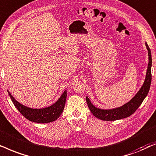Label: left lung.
<instances>
[{
    "mask_svg": "<svg viewBox=\"0 0 156 156\" xmlns=\"http://www.w3.org/2000/svg\"><path fill=\"white\" fill-rule=\"evenodd\" d=\"M146 45L148 50V69L146 76V79L143 83V86L141 87L140 90L136 95L130 100L129 102L126 103L122 106L113 109L103 110L100 109L95 107L91 103L90 99L88 97L86 98L87 104L88 105L89 109L93 115L99 119L102 120H116L129 117L138 108V107L141 105V103L147 96L150 90L151 83V66H152V58H151V49L146 43Z\"/></svg>",
    "mask_w": 156,
    "mask_h": 156,
    "instance_id": "8db88e82",
    "label": "left lung"
}]
</instances>
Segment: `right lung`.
I'll use <instances>...</instances> for the list:
<instances>
[{
    "label": "right lung",
    "mask_w": 156,
    "mask_h": 156,
    "mask_svg": "<svg viewBox=\"0 0 156 156\" xmlns=\"http://www.w3.org/2000/svg\"><path fill=\"white\" fill-rule=\"evenodd\" d=\"M8 92L9 93L10 99L13 101L14 105L18 110V111L26 119L38 123H48L57 120L63 111L66 104V96H67V92L65 90L60 98L53 105L43 108L34 109L20 104L14 98L9 91L8 90Z\"/></svg>",
    "instance_id": "obj_1"
}]
</instances>
